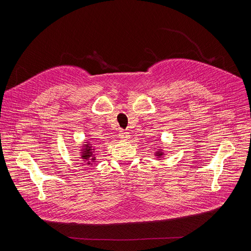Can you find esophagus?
Here are the masks:
<instances>
[{"mask_svg":"<svg viewBox=\"0 0 251 251\" xmlns=\"http://www.w3.org/2000/svg\"><path fill=\"white\" fill-rule=\"evenodd\" d=\"M119 136H120L122 139H128V138L130 137L129 133H128V132H126V131H124V130H121V131H120Z\"/></svg>","mask_w":251,"mask_h":251,"instance_id":"34e87169","label":"esophagus"}]
</instances>
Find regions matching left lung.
<instances>
[{"mask_svg":"<svg viewBox=\"0 0 251 251\" xmlns=\"http://www.w3.org/2000/svg\"><path fill=\"white\" fill-rule=\"evenodd\" d=\"M157 154H158V156H161V155H163L162 153H157Z\"/></svg>","mask_w":251,"mask_h":251,"instance_id":"8db88e82","label":"left lung"}]
</instances>
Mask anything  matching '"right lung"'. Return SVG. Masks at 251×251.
I'll list each match as a JSON object with an SVG mask.
<instances>
[{
    "mask_svg": "<svg viewBox=\"0 0 251 251\" xmlns=\"http://www.w3.org/2000/svg\"><path fill=\"white\" fill-rule=\"evenodd\" d=\"M90 144H86V148H85V150L82 152V156H81V158L82 159H84V160H89V158H91V156H92V152H91V146H89ZM91 160H95V159H91ZM88 164H91V163H89V161H88Z\"/></svg>",
    "mask_w": 251,
    "mask_h": 251,
    "instance_id": "1",
    "label": "right lung"
}]
</instances>
